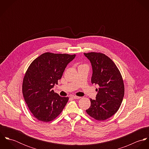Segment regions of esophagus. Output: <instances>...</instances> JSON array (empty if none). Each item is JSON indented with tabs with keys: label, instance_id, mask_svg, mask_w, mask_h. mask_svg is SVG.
Wrapping results in <instances>:
<instances>
[{
	"label": "esophagus",
	"instance_id": "1",
	"mask_svg": "<svg viewBox=\"0 0 149 149\" xmlns=\"http://www.w3.org/2000/svg\"><path fill=\"white\" fill-rule=\"evenodd\" d=\"M71 97H72V99H79L80 98V97H79V96H72Z\"/></svg>",
	"mask_w": 149,
	"mask_h": 149
}]
</instances>
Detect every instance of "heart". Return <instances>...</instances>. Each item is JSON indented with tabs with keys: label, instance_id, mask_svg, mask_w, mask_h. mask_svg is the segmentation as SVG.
Here are the masks:
<instances>
[{
	"label": "heart",
	"instance_id": "1",
	"mask_svg": "<svg viewBox=\"0 0 149 149\" xmlns=\"http://www.w3.org/2000/svg\"><path fill=\"white\" fill-rule=\"evenodd\" d=\"M83 65H80V66H83Z\"/></svg>",
	"mask_w": 149,
	"mask_h": 149
}]
</instances>
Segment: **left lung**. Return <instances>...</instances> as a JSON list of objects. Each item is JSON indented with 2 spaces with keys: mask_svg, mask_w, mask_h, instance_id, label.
<instances>
[{
  "mask_svg": "<svg viewBox=\"0 0 149 149\" xmlns=\"http://www.w3.org/2000/svg\"><path fill=\"white\" fill-rule=\"evenodd\" d=\"M92 67V84L99 85L96 99H90L91 106L86 113L97 120L113 116L120 106L125 94V85L116 65L104 54L84 53Z\"/></svg>",
  "mask_w": 149,
  "mask_h": 149,
  "instance_id": "left-lung-1",
  "label": "left lung"
}]
</instances>
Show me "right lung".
Returning a JSON list of instances; mask_svg holds the SVG:
<instances>
[{
  "instance_id": "1",
  "label": "right lung",
  "mask_w": 149,
  "mask_h": 149,
  "mask_svg": "<svg viewBox=\"0 0 149 149\" xmlns=\"http://www.w3.org/2000/svg\"><path fill=\"white\" fill-rule=\"evenodd\" d=\"M76 54L45 53L29 66L23 80L22 93L30 111L38 120L48 122L56 118L68 97H61L52 88L58 84L67 65Z\"/></svg>"
}]
</instances>
